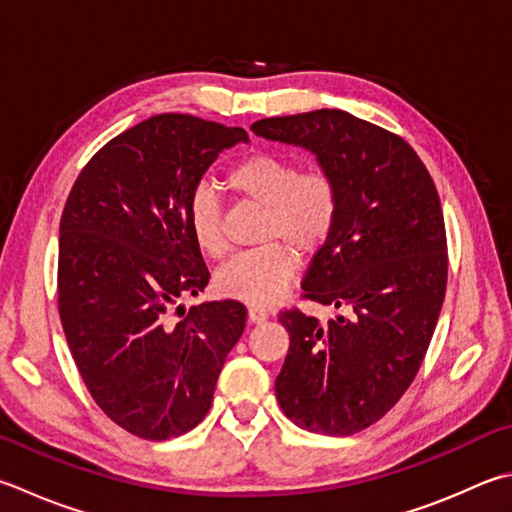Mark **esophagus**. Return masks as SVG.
<instances>
[{
	"instance_id": "esophagus-1",
	"label": "esophagus",
	"mask_w": 512,
	"mask_h": 512,
	"mask_svg": "<svg viewBox=\"0 0 512 512\" xmlns=\"http://www.w3.org/2000/svg\"><path fill=\"white\" fill-rule=\"evenodd\" d=\"M247 318H249V323H265L267 318H269V314H267V310H263V307H249V312H247Z\"/></svg>"
}]
</instances>
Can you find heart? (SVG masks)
Listing matches in <instances>:
<instances>
[{
    "mask_svg": "<svg viewBox=\"0 0 512 512\" xmlns=\"http://www.w3.org/2000/svg\"><path fill=\"white\" fill-rule=\"evenodd\" d=\"M227 185L240 198L265 207L260 240L265 247L243 252L223 265L220 292L249 305H267L285 292L296 274L298 258L327 245L341 216V191L325 171L301 173L296 162L276 153H254L227 173ZM189 229L207 256H223L225 216L214 189L200 185L187 205Z\"/></svg>",
    "mask_w": 512,
    "mask_h": 512,
    "instance_id": "heart-1",
    "label": "heart"
}]
</instances>
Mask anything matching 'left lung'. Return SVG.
I'll use <instances>...</instances> for the list:
<instances>
[{"label":"left lung","instance_id":"8db88e82","mask_svg":"<svg viewBox=\"0 0 512 512\" xmlns=\"http://www.w3.org/2000/svg\"><path fill=\"white\" fill-rule=\"evenodd\" d=\"M316 156L341 216L303 278V298L341 307L325 325L281 312L289 350L276 399L296 426L332 437L372 426L417 376L446 296V225L435 182L410 144L339 109L252 124Z\"/></svg>","mask_w":512,"mask_h":512}]
</instances>
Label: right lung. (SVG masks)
<instances>
[{
  "mask_svg": "<svg viewBox=\"0 0 512 512\" xmlns=\"http://www.w3.org/2000/svg\"><path fill=\"white\" fill-rule=\"evenodd\" d=\"M238 142H247L238 127L153 115L95 153L64 205L57 303L66 343L95 403L136 437L196 428L243 336V303H178L209 283L189 198Z\"/></svg>",
  "mask_w": 512,
  "mask_h": 512,
  "instance_id": "add662e5",
  "label": "right lung"
}]
</instances>
